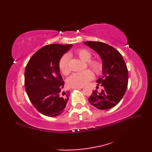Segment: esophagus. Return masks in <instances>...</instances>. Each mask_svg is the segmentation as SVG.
Segmentation results:
<instances>
[{
    "label": "esophagus",
    "instance_id": "34e87169",
    "mask_svg": "<svg viewBox=\"0 0 152 152\" xmlns=\"http://www.w3.org/2000/svg\"><path fill=\"white\" fill-rule=\"evenodd\" d=\"M83 87H76V88H73L72 89H82Z\"/></svg>",
    "mask_w": 152,
    "mask_h": 152
}]
</instances>
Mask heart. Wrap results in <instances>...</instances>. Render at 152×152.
I'll use <instances>...</instances> for the list:
<instances>
[{"instance_id": "b5f03b06", "label": "heart", "mask_w": 152, "mask_h": 152, "mask_svg": "<svg viewBox=\"0 0 152 152\" xmlns=\"http://www.w3.org/2000/svg\"><path fill=\"white\" fill-rule=\"evenodd\" d=\"M76 56L84 62H88L91 59L92 55L90 51L86 49H81L76 52ZM69 56L67 54L64 55L61 58L59 62V67L61 72L64 74L69 72ZM88 65L95 73L99 74L102 69V64L99 61H91L88 63ZM93 78V74L91 70H85L82 72L73 73L67 79V84L72 88L83 87L86 85L90 80Z\"/></svg>"}]
</instances>
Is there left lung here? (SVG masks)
Returning <instances> with one entry per match:
<instances>
[{
	"label": "left lung",
	"mask_w": 152,
	"mask_h": 152,
	"mask_svg": "<svg viewBox=\"0 0 152 152\" xmlns=\"http://www.w3.org/2000/svg\"><path fill=\"white\" fill-rule=\"evenodd\" d=\"M86 46L96 51L102 63V75L96 80L101 92L93 91L89 102L95 108L108 110L114 107L124 96L128 84V70L121 53L114 48L101 42H85Z\"/></svg>",
	"instance_id": "left-lung-1"
}]
</instances>
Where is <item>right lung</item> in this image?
Instances as JSON below:
<instances>
[{
    "mask_svg": "<svg viewBox=\"0 0 152 152\" xmlns=\"http://www.w3.org/2000/svg\"><path fill=\"white\" fill-rule=\"evenodd\" d=\"M72 44H50L38 50L28 61L25 70V87L30 101L37 110L48 117L62 114L69 100L63 91L59 60Z\"/></svg>",
    "mask_w": 152,
    "mask_h": 152,
    "instance_id": "1",
    "label": "right lung"
}]
</instances>
